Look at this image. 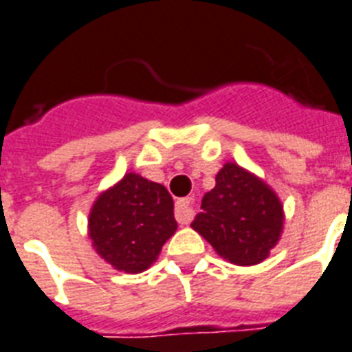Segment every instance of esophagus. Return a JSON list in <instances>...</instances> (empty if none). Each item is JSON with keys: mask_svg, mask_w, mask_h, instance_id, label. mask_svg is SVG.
Wrapping results in <instances>:
<instances>
[{"mask_svg": "<svg viewBox=\"0 0 352 352\" xmlns=\"http://www.w3.org/2000/svg\"><path fill=\"white\" fill-rule=\"evenodd\" d=\"M175 219L181 226L190 224L193 219V210H191V199H181L175 202Z\"/></svg>", "mask_w": 352, "mask_h": 352, "instance_id": "34e87169", "label": "esophagus"}]
</instances>
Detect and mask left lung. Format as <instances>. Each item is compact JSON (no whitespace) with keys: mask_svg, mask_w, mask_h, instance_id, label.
I'll use <instances>...</instances> for the list:
<instances>
[{"mask_svg":"<svg viewBox=\"0 0 352 352\" xmlns=\"http://www.w3.org/2000/svg\"><path fill=\"white\" fill-rule=\"evenodd\" d=\"M191 222L231 264L253 265L270 255L282 233L284 213L275 191L233 162L215 177Z\"/></svg>","mask_w":352,"mask_h":352,"instance_id":"left-lung-1","label":"left lung"}]
</instances>
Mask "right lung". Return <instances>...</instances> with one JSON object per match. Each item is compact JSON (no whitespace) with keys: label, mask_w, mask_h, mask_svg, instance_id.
<instances>
[{"label":"right lung","mask_w":352,"mask_h":352,"mask_svg":"<svg viewBox=\"0 0 352 352\" xmlns=\"http://www.w3.org/2000/svg\"><path fill=\"white\" fill-rule=\"evenodd\" d=\"M94 248L116 270L141 273L177 230L173 199L162 184L128 173L104 191L90 213Z\"/></svg>","instance_id":"obj_1"}]
</instances>
